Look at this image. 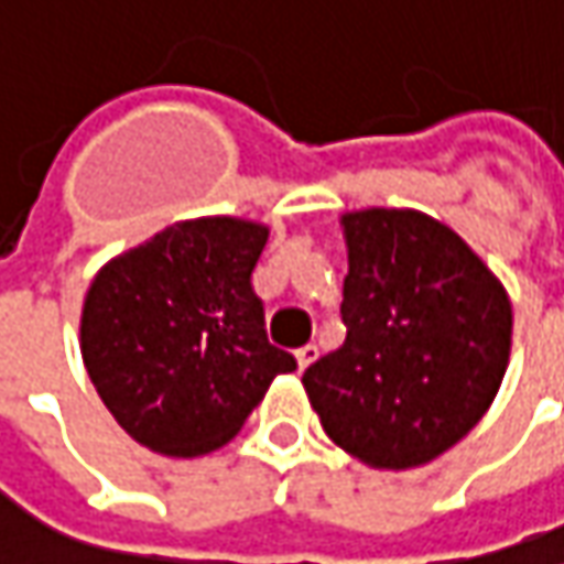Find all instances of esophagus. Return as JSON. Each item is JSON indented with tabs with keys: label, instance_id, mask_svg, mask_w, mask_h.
Returning <instances> with one entry per match:
<instances>
[{
	"label": "esophagus",
	"instance_id": "1",
	"mask_svg": "<svg viewBox=\"0 0 564 564\" xmlns=\"http://www.w3.org/2000/svg\"><path fill=\"white\" fill-rule=\"evenodd\" d=\"M295 359H299V369H307V366L317 359V346H314V343H307V346H302V349L295 352Z\"/></svg>",
	"mask_w": 564,
	"mask_h": 564
}]
</instances>
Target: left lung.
Returning <instances> with one entry per match:
<instances>
[{
    "mask_svg": "<svg viewBox=\"0 0 564 564\" xmlns=\"http://www.w3.org/2000/svg\"><path fill=\"white\" fill-rule=\"evenodd\" d=\"M340 349L302 376L327 436L372 468H414L456 446L491 408L513 314L463 237L414 208L340 218Z\"/></svg>",
    "mask_w": 564,
    "mask_h": 564,
    "instance_id": "1",
    "label": "left lung"
}]
</instances>
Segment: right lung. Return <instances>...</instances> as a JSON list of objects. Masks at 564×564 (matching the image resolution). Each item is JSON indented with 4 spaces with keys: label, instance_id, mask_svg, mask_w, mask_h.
Masks as SVG:
<instances>
[{
    "label": "right lung",
    "instance_id": "add662e5",
    "mask_svg": "<svg viewBox=\"0 0 564 564\" xmlns=\"http://www.w3.org/2000/svg\"><path fill=\"white\" fill-rule=\"evenodd\" d=\"M269 227L243 218L170 224L93 279L79 349L105 408L141 446L205 456L250 417L292 352L265 337L253 269Z\"/></svg>",
    "mask_w": 564,
    "mask_h": 564
}]
</instances>
